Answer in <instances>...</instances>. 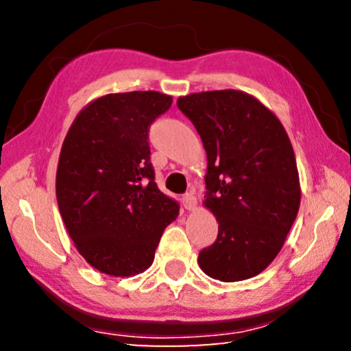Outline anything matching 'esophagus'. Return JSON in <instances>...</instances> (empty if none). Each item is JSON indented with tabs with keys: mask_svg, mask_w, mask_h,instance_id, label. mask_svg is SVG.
Segmentation results:
<instances>
[{
	"mask_svg": "<svg viewBox=\"0 0 351 351\" xmlns=\"http://www.w3.org/2000/svg\"><path fill=\"white\" fill-rule=\"evenodd\" d=\"M182 204L187 210H193L197 207V197H195L193 192H189L182 197Z\"/></svg>",
	"mask_w": 351,
	"mask_h": 351,
	"instance_id": "34e87169",
	"label": "esophagus"
}]
</instances>
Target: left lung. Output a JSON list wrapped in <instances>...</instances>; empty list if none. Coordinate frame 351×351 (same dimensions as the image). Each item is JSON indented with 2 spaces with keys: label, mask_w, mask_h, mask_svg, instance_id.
I'll use <instances>...</instances> for the list:
<instances>
[{
  "label": "left lung",
  "mask_w": 351,
  "mask_h": 351,
  "mask_svg": "<svg viewBox=\"0 0 351 351\" xmlns=\"http://www.w3.org/2000/svg\"><path fill=\"white\" fill-rule=\"evenodd\" d=\"M178 108L207 154L204 206L218 221L199 268L221 282L260 274L280 252L300 206L293 145L271 110L237 90L195 93Z\"/></svg>",
  "instance_id": "8db88e82"
}]
</instances>
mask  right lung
<instances>
[{
	"label": "right lung",
	"instance_id": "add662e5",
	"mask_svg": "<svg viewBox=\"0 0 351 351\" xmlns=\"http://www.w3.org/2000/svg\"><path fill=\"white\" fill-rule=\"evenodd\" d=\"M158 91L106 94L83 108L63 141L56 193L77 251L93 268L130 277L150 268L180 204L154 182L148 128L170 108Z\"/></svg>",
	"mask_w": 351,
	"mask_h": 351
}]
</instances>
